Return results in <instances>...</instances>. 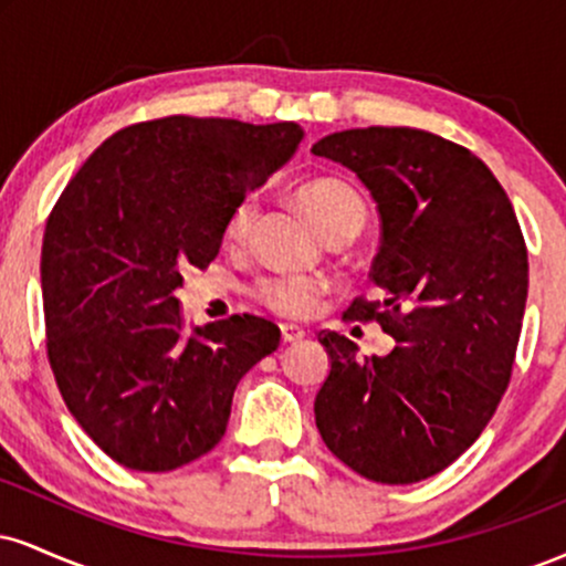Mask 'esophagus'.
<instances>
[{"instance_id": "34e87169", "label": "esophagus", "mask_w": 566, "mask_h": 566, "mask_svg": "<svg viewBox=\"0 0 566 566\" xmlns=\"http://www.w3.org/2000/svg\"><path fill=\"white\" fill-rule=\"evenodd\" d=\"M279 329H282V340L284 343H297V340H303V337H305V329L297 327V324L284 322V324H279Z\"/></svg>"}]
</instances>
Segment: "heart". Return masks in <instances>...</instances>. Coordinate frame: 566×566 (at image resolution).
Instances as JSON below:
<instances>
[{"label":"heart","instance_id":"b5f03b06","mask_svg":"<svg viewBox=\"0 0 566 566\" xmlns=\"http://www.w3.org/2000/svg\"><path fill=\"white\" fill-rule=\"evenodd\" d=\"M297 201L324 239L335 233H359L367 220V205L348 184L337 178H314L297 188ZM258 205L247 197L226 218L223 242L242 247L255 226ZM324 292L322 279L305 274H276L258 279L252 295L279 316H305L316 308Z\"/></svg>","mask_w":566,"mask_h":566}]
</instances>
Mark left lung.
I'll return each instance as SVG.
<instances>
[{
	"label": "left lung",
	"instance_id": "1",
	"mask_svg": "<svg viewBox=\"0 0 566 566\" xmlns=\"http://www.w3.org/2000/svg\"><path fill=\"white\" fill-rule=\"evenodd\" d=\"M311 151L356 172L382 242L343 319L378 322L386 356L322 329L333 367L314 401L324 444L350 471L412 484L454 463L509 388L527 303V244L503 186L469 148L412 127L343 129Z\"/></svg>",
	"mask_w": 566,
	"mask_h": 566
}]
</instances>
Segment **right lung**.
<instances>
[{"label": "right lung", "mask_w": 566, "mask_h": 566, "mask_svg": "<svg viewBox=\"0 0 566 566\" xmlns=\"http://www.w3.org/2000/svg\"><path fill=\"white\" fill-rule=\"evenodd\" d=\"M295 122L161 116L95 148L42 242L48 359L76 423L108 458L165 473L223 439L237 382L279 327L233 314L184 335L175 290L207 269L226 218L292 157Z\"/></svg>", "instance_id": "right-lung-1"}]
</instances>
